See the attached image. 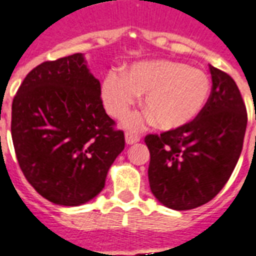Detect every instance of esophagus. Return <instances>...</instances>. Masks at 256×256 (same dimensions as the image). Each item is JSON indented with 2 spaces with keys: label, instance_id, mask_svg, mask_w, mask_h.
Wrapping results in <instances>:
<instances>
[{
  "label": "esophagus",
  "instance_id": "obj_1",
  "mask_svg": "<svg viewBox=\"0 0 256 256\" xmlns=\"http://www.w3.org/2000/svg\"><path fill=\"white\" fill-rule=\"evenodd\" d=\"M124 136H126V143L128 144H134V143H138L140 140V136L136 134H132V132H128L124 134Z\"/></svg>",
  "mask_w": 256,
  "mask_h": 256
}]
</instances>
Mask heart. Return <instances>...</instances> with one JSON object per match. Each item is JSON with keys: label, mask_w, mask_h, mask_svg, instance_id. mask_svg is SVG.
I'll use <instances>...</instances> for the list:
<instances>
[{"label": "heart", "mask_w": 256, "mask_h": 256, "mask_svg": "<svg viewBox=\"0 0 256 256\" xmlns=\"http://www.w3.org/2000/svg\"><path fill=\"white\" fill-rule=\"evenodd\" d=\"M105 108L110 116L124 118L146 94L144 113L128 118L130 128H144L158 121L165 130H174L194 121L211 94L207 72L177 61L139 62L124 75L110 72L102 88Z\"/></svg>", "instance_id": "heart-1"}]
</instances>
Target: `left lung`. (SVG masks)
<instances>
[{"label": "left lung", "instance_id": "8db88e82", "mask_svg": "<svg viewBox=\"0 0 256 256\" xmlns=\"http://www.w3.org/2000/svg\"><path fill=\"white\" fill-rule=\"evenodd\" d=\"M211 95L186 126L146 135L152 194L172 210L212 200L230 178L244 147L248 110L230 75L210 66Z\"/></svg>", "mask_w": 256, "mask_h": 256}]
</instances>
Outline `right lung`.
I'll return each mask as SVG.
<instances>
[{
	"label": "right lung",
	"mask_w": 256,
	"mask_h": 256,
	"mask_svg": "<svg viewBox=\"0 0 256 256\" xmlns=\"http://www.w3.org/2000/svg\"><path fill=\"white\" fill-rule=\"evenodd\" d=\"M105 113L100 82L82 53L27 74L12 105V138L26 180L42 198L75 207L104 188L124 134Z\"/></svg>",
	"instance_id": "add662e5"
}]
</instances>
